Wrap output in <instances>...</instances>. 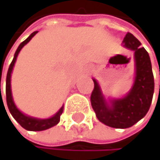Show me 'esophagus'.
I'll return each mask as SVG.
<instances>
[{"instance_id":"1","label":"esophagus","mask_w":160,"mask_h":160,"mask_svg":"<svg viewBox=\"0 0 160 160\" xmlns=\"http://www.w3.org/2000/svg\"><path fill=\"white\" fill-rule=\"evenodd\" d=\"M85 71H86L87 74H90V73H92V71H93V68H92L91 66H88V67H86Z\"/></svg>"}]
</instances>
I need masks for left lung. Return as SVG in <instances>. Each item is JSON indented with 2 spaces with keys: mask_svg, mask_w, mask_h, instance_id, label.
I'll return each mask as SVG.
<instances>
[{
  "mask_svg": "<svg viewBox=\"0 0 160 160\" xmlns=\"http://www.w3.org/2000/svg\"><path fill=\"white\" fill-rule=\"evenodd\" d=\"M140 45L139 40L130 32L123 40V46L133 52L135 62L134 82L125 96L107 101L97 79L93 78L94 89L91 94V106L99 121L108 127L130 128L142 119L151 107L155 90L152 63L148 52Z\"/></svg>",
  "mask_w": 160,
  "mask_h": 160,
  "instance_id": "1",
  "label": "left lung"
}]
</instances>
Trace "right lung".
Instances as JSON below:
<instances>
[{
    "label": "right lung",
    "mask_w": 160,
    "mask_h": 160,
    "mask_svg": "<svg viewBox=\"0 0 160 160\" xmlns=\"http://www.w3.org/2000/svg\"><path fill=\"white\" fill-rule=\"evenodd\" d=\"M38 32H34L30 34L25 41H23L21 44L18 47V49L15 52L13 60L11 62V64L9 65V68L8 71V75H7V82H5V94H7V103H8V108L9 109V112L11 113V115L13 116V118L19 123L25 130L27 131H33V132H40V131H45L48 130V128L56 126L59 123L60 120V115L63 112V106L60 108V109L52 115V117L49 118H45V119H40V118H35V117H32V116H28L25 113H23L21 110H19L16 107V104L13 101V97H12V92H11V74L13 71V67L15 65L16 59L18 54H19L20 51L22 50V48L28 44V43L32 39ZM0 92H1V78H0ZM4 107V106H3ZM5 109V108H4Z\"/></svg>",
    "instance_id": "1"
}]
</instances>
